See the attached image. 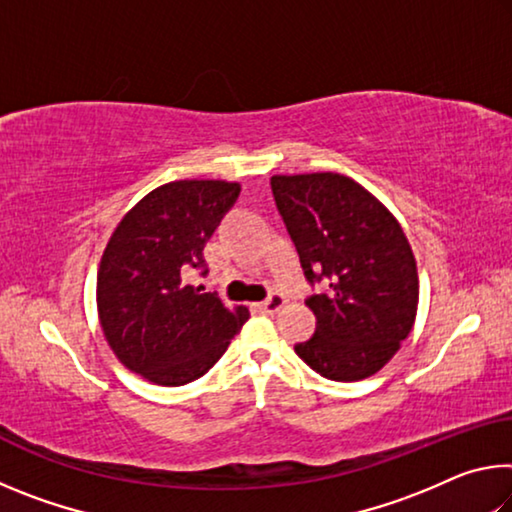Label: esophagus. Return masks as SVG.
Returning a JSON list of instances; mask_svg holds the SVG:
<instances>
[{"instance_id": "obj_1", "label": "esophagus", "mask_w": 512, "mask_h": 512, "mask_svg": "<svg viewBox=\"0 0 512 512\" xmlns=\"http://www.w3.org/2000/svg\"><path fill=\"white\" fill-rule=\"evenodd\" d=\"M257 307L266 311V314H275V311H280L284 307V296H282V293H271V296L259 302Z\"/></svg>"}]
</instances>
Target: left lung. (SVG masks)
<instances>
[{
  "instance_id": "obj_1",
  "label": "left lung",
  "mask_w": 512,
  "mask_h": 512,
  "mask_svg": "<svg viewBox=\"0 0 512 512\" xmlns=\"http://www.w3.org/2000/svg\"><path fill=\"white\" fill-rule=\"evenodd\" d=\"M277 210L311 287L316 332L296 354L320 377L375 375L409 336L418 311V268L395 216L341 173L273 176Z\"/></svg>"
}]
</instances>
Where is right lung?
<instances>
[{"mask_svg":"<svg viewBox=\"0 0 512 512\" xmlns=\"http://www.w3.org/2000/svg\"><path fill=\"white\" fill-rule=\"evenodd\" d=\"M225 180H176L146 194L112 232L97 275V307L106 341L128 370L158 386L203 377L248 309H225L216 293L189 284L207 273L203 248L237 203Z\"/></svg>","mask_w":512,"mask_h":512,"instance_id":"add662e5","label":"right lung"}]
</instances>
